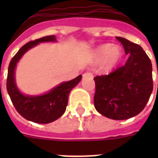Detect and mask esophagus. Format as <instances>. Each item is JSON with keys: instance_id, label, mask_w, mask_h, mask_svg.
<instances>
[{"instance_id": "1", "label": "esophagus", "mask_w": 158, "mask_h": 158, "mask_svg": "<svg viewBox=\"0 0 158 158\" xmlns=\"http://www.w3.org/2000/svg\"><path fill=\"white\" fill-rule=\"evenodd\" d=\"M83 76H84V78H85V77H89V78H93V76H94V75H93V74H92L91 72H86L85 74H84V75H83Z\"/></svg>"}]
</instances>
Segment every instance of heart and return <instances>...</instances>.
Listing matches in <instances>:
<instances>
[{"label": "heart", "instance_id": "obj_1", "mask_svg": "<svg viewBox=\"0 0 158 158\" xmlns=\"http://www.w3.org/2000/svg\"><path fill=\"white\" fill-rule=\"evenodd\" d=\"M95 56L99 60L104 58L102 68L107 70L113 68L119 62L121 57V50L118 46L111 47L110 44H104L97 49Z\"/></svg>", "mask_w": 158, "mask_h": 158}]
</instances>
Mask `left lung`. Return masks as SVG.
I'll list each match as a JSON object with an SVG mask.
<instances>
[{"instance_id": "8db88e82", "label": "left lung", "mask_w": 158, "mask_h": 158, "mask_svg": "<svg viewBox=\"0 0 158 158\" xmlns=\"http://www.w3.org/2000/svg\"><path fill=\"white\" fill-rule=\"evenodd\" d=\"M116 39L129 58L110 74L94 78V106L106 117L122 120L139 114L149 100L153 89L152 66L139 45L120 37Z\"/></svg>"}]
</instances>
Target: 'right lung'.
<instances>
[{
  "label": "right lung",
  "mask_w": 158,
  "mask_h": 158,
  "mask_svg": "<svg viewBox=\"0 0 158 158\" xmlns=\"http://www.w3.org/2000/svg\"><path fill=\"white\" fill-rule=\"evenodd\" d=\"M55 43L56 36H47L26 43L15 55L8 68L6 89L15 107L23 118L38 124H48L60 118L65 111L68 97L72 89L79 84L82 75L72 80L63 82L49 92L40 95H26L19 91L15 83V68L21 57L31 48L41 43Z\"/></svg>",
  "instance_id": "1"
}]
</instances>
